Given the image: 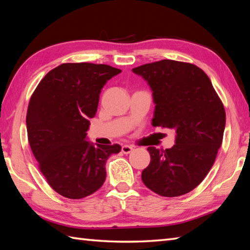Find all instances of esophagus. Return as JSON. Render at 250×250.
Here are the masks:
<instances>
[{
	"label": "esophagus",
	"instance_id": "1",
	"mask_svg": "<svg viewBox=\"0 0 250 250\" xmlns=\"http://www.w3.org/2000/svg\"><path fill=\"white\" fill-rule=\"evenodd\" d=\"M132 150H133V147H131L129 145H124L121 147V151L125 153V155H128V153L132 152Z\"/></svg>",
	"mask_w": 250,
	"mask_h": 250
}]
</instances>
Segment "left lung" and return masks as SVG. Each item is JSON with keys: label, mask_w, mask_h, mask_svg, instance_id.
Here are the masks:
<instances>
[{"label": "left lung", "mask_w": 250, "mask_h": 250, "mask_svg": "<svg viewBox=\"0 0 250 250\" xmlns=\"http://www.w3.org/2000/svg\"><path fill=\"white\" fill-rule=\"evenodd\" d=\"M152 90V125L174 129L166 150L148 147L142 180L153 192L174 198L190 192L208 174L221 146L226 111L210 79L192 63L161 60L133 68Z\"/></svg>", "instance_id": "1"}]
</instances>
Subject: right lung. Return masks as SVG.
<instances>
[{
	"instance_id": "obj_1",
	"label": "right lung",
	"mask_w": 250,
	"mask_h": 250,
	"mask_svg": "<svg viewBox=\"0 0 250 250\" xmlns=\"http://www.w3.org/2000/svg\"><path fill=\"white\" fill-rule=\"evenodd\" d=\"M121 70L94 63H63L46 74L31 95L28 140L39 167L56 192L86 198L105 182V163L118 144L86 141L89 119L97 113L101 89Z\"/></svg>"
}]
</instances>
